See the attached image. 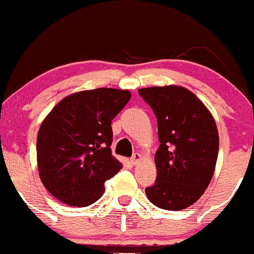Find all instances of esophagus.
<instances>
[{
    "instance_id": "34e87169",
    "label": "esophagus",
    "mask_w": 254,
    "mask_h": 254,
    "mask_svg": "<svg viewBox=\"0 0 254 254\" xmlns=\"http://www.w3.org/2000/svg\"><path fill=\"white\" fill-rule=\"evenodd\" d=\"M141 161V154L139 153H134L133 156L131 157V163L132 165H137L138 162Z\"/></svg>"
}]
</instances>
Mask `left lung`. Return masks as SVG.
I'll use <instances>...</instances> for the list:
<instances>
[{
	"instance_id": "left-lung-1",
	"label": "left lung",
	"mask_w": 254,
	"mask_h": 254,
	"mask_svg": "<svg viewBox=\"0 0 254 254\" xmlns=\"http://www.w3.org/2000/svg\"><path fill=\"white\" fill-rule=\"evenodd\" d=\"M138 93L153 110L161 142L154 156L157 178L146 188L151 203L181 211L208 187L218 157L219 138L211 112L180 86L149 87Z\"/></svg>"
}]
</instances>
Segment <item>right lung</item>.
Returning <instances> with one entry per match:
<instances>
[{
  "label": "right lung",
  "instance_id": "right-lung-1",
  "mask_svg": "<svg viewBox=\"0 0 254 254\" xmlns=\"http://www.w3.org/2000/svg\"><path fill=\"white\" fill-rule=\"evenodd\" d=\"M131 98L127 89L96 88L60 101L37 136L40 178L59 201L87 207L122 168L112 156V120Z\"/></svg>",
  "mask_w": 254,
  "mask_h": 254
}]
</instances>
